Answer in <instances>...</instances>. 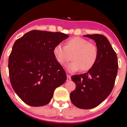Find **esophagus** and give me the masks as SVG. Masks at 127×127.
<instances>
[{
    "instance_id": "34e87169",
    "label": "esophagus",
    "mask_w": 127,
    "mask_h": 127,
    "mask_svg": "<svg viewBox=\"0 0 127 127\" xmlns=\"http://www.w3.org/2000/svg\"><path fill=\"white\" fill-rule=\"evenodd\" d=\"M71 80V77L69 75H67V81H70Z\"/></svg>"
}]
</instances>
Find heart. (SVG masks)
Masks as SVG:
<instances>
[{
	"mask_svg": "<svg viewBox=\"0 0 127 127\" xmlns=\"http://www.w3.org/2000/svg\"><path fill=\"white\" fill-rule=\"evenodd\" d=\"M64 44V47L60 44L55 45L52 52L57 62L61 65L69 62L72 56L73 62L67 65L68 72H75L79 70L87 72L95 64L98 57L95 44L81 37H72Z\"/></svg>",
	"mask_w": 127,
	"mask_h": 127,
	"instance_id": "b5f03b06",
	"label": "heart"
}]
</instances>
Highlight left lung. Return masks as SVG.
<instances>
[{"label":"left lung","mask_w":127,"mask_h":127,"mask_svg":"<svg viewBox=\"0 0 127 127\" xmlns=\"http://www.w3.org/2000/svg\"><path fill=\"white\" fill-rule=\"evenodd\" d=\"M95 40L98 57L94 66L87 73L72 76L76 88L70 94L76 107L90 109L97 107L110 94L117 76L118 59L110 42L102 34L84 36Z\"/></svg>","instance_id":"obj_1"}]
</instances>
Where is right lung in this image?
I'll list each match as a JSON object with an SVG mask.
<instances>
[{
  "label": "right lung",
  "instance_id": "obj_1",
  "mask_svg": "<svg viewBox=\"0 0 127 127\" xmlns=\"http://www.w3.org/2000/svg\"><path fill=\"white\" fill-rule=\"evenodd\" d=\"M68 37L61 32L34 30L14 43L8 61L10 81L17 95L28 105L47 104L55 89L66 81L64 70L52 51Z\"/></svg>",
  "mask_w": 127,
  "mask_h": 127
}]
</instances>
